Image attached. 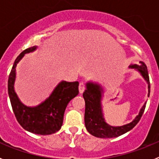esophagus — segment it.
Returning a JSON list of instances; mask_svg holds the SVG:
<instances>
[{"mask_svg":"<svg viewBox=\"0 0 159 159\" xmlns=\"http://www.w3.org/2000/svg\"><path fill=\"white\" fill-rule=\"evenodd\" d=\"M85 90V84L84 82L80 83V85H79V91H80V93L82 94Z\"/></svg>","mask_w":159,"mask_h":159,"instance_id":"esophagus-1","label":"esophagus"}]
</instances>
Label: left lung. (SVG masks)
Masks as SVG:
<instances>
[{
  "mask_svg": "<svg viewBox=\"0 0 159 159\" xmlns=\"http://www.w3.org/2000/svg\"><path fill=\"white\" fill-rule=\"evenodd\" d=\"M139 65L131 64L130 68H134L140 72L148 84V96L150 95V80H149L148 71L146 64L140 61ZM86 90L83 93L85 100V115L84 122L85 127L90 134L98 138H116L127 133V131L134 128L141 119L146 107V102L140 110L139 114L135 119L128 124L123 125L121 127H112L105 122L102 111V87L98 84L88 82L86 84Z\"/></svg>",
  "mask_w": 159,
  "mask_h": 159,
  "instance_id": "obj_1",
  "label": "left lung"
}]
</instances>
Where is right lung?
Instances as JSON below:
<instances>
[{"label": "right lung", "mask_w": 159, "mask_h": 159, "mask_svg": "<svg viewBox=\"0 0 159 159\" xmlns=\"http://www.w3.org/2000/svg\"><path fill=\"white\" fill-rule=\"evenodd\" d=\"M36 46L22 52L16 59L8 76V92L16 120L25 130L36 134H52L58 131L63 124L64 115L68 102L79 94V82L61 81L51 95L36 107L24 105L14 91L16 67L25 54L32 52Z\"/></svg>", "instance_id": "obj_1"}]
</instances>
